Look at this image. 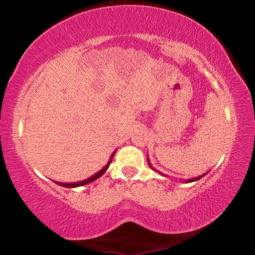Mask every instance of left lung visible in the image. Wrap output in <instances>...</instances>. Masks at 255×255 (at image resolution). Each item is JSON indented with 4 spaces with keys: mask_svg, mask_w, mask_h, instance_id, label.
I'll use <instances>...</instances> for the list:
<instances>
[{
    "mask_svg": "<svg viewBox=\"0 0 255 255\" xmlns=\"http://www.w3.org/2000/svg\"><path fill=\"white\" fill-rule=\"evenodd\" d=\"M147 162H148V165H149V167L150 169H153V170H155L154 167L152 166V164H150V162H149V159L147 158ZM155 171H157V170H155ZM158 172V171H157ZM159 174H163V173H161V172H158ZM207 173H205V174H202V175H199V176H197V178H192V179H189V180H184V182H193V181H197V180H200L202 176H205Z\"/></svg>",
    "mask_w": 255,
    "mask_h": 255,
    "instance_id": "8db88e82",
    "label": "left lung"
}]
</instances>
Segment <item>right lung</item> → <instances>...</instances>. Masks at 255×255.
I'll return each mask as SVG.
<instances>
[{
    "label": "right lung",
    "instance_id": "add662e5",
    "mask_svg": "<svg viewBox=\"0 0 255 255\" xmlns=\"http://www.w3.org/2000/svg\"><path fill=\"white\" fill-rule=\"evenodd\" d=\"M116 150H117V149H116ZM116 150H115L114 153L111 154L110 159H109V162L107 163V165H106L105 167H103V169H101L100 171H99V172H97V173L94 174V175L90 176L89 179L83 180V181H79V182H71V183L56 182V183L59 184V185H62V187H65V188H76V187H81V185H85V184H88V183H91V182H93V181H96L97 179H99V178H100V176H102L103 174L106 173V171L108 170V167H109V165H110L111 162H112V158H114V155H115V153H116Z\"/></svg>",
    "mask_w": 255,
    "mask_h": 255
}]
</instances>
